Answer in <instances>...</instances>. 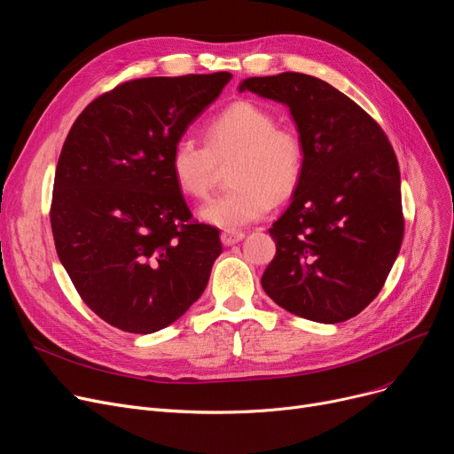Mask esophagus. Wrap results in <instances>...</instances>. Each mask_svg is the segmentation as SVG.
I'll return each mask as SVG.
<instances>
[{"label": "esophagus", "instance_id": "34e87169", "mask_svg": "<svg viewBox=\"0 0 454 454\" xmlns=\"http://www.w3.org/2000/svg\"><path fill=\"white\" fill-rule=\"evenodd\" d=\"M243 239H245V231H239V230H224L221 233V241L224 247H231Z\"/></svg>", "mask_w": 454, "mask_h": 454}]
</instances>
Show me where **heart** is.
Here are the masks:
<instances>
[{
  "mask_svg": "<svg viewBox=\"0 0 454 454\" xmlns=\"http://www.w3.org/2000/svg\"><path fill=\"white\" fill-rule=\"evenodd\" d=\"M202 143L178 139L169 153V169L185 197L204 200L215 185L219 165L228 163L233 184L224 195L200 209L207 224L233 230L263 219L274 199H289L305 171V143L294 127L259 103L239 99L209 117Z\"/></svg>",
  "mask_w": 454,
  "mask_h": 454,
  "instance_id": "obj_1",
  "label": "heart"
}]
</instances>
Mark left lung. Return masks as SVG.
Returning a JSON list of instances; mask_svg holds the SVG:
<instances>
[{
  "label": "left lung",
  "instance_id": "obj_1",
  "mask_svg": "<svg viewBox=\"0 0 454 454\" xmlns=\"http://www.w3.org/2000/svg\"><path fill=\"white\" fill-rule=\"evenodd\" d=\"M239 90L287 105L305 143L303 178L269 230L276 255L261 285L296 317H356L383 289L404 233L399 163L385 130L305 74L252 77Z\"/></svg>",
  "mask_w": 454,
  "mask_h": 454
}]
</instances>
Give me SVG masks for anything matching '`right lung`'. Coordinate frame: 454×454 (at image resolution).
I'll use <instances>...</instances> for the list:
<instances>
[{
	"instance_id": "obj_1",
	"label": "right lung",
	"mask_w": 454,
	"mask_h": 454,
	"mask_svg": "<svg viewBox=\"0 0 454 454\" xmlns=\"http://www.w3.org/2000/svg\"><path fill=\"white\" fill-rule=\"evenodd\" d=\"M228 71L117 84L75 119L57 163L51 230L82 301L106 324L147 335L204 293L223 252L176 187L169 153L219 98Z\"/></svg>"
}]
</instances>
